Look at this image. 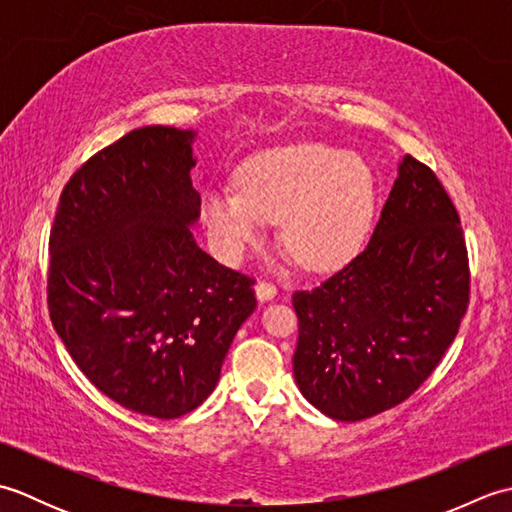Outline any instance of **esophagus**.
<instances>
[{
	"mask_svg": "<svg viewBox=\"0 0 512 512\" xmlns=\"http://www.w3.org/2000/svg\"><path fill=\"white\" fill-rule=\"evenodd\" d=\"M255 295H257V299L262 301V303H266V301H273V299L277 297V288H275L273 284H266V281H257V286H255Z\"/></svg>",
	"mask_w": 512,
	"mask_h": 512,
	"instance_id": "obj_1",
	"label": "esophagus"
}]
</instances>
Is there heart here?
Returning <instances> with one entry per match:
<instances>
[{
  "label": "heart",
  "mask_w": 512,
  "mask_h": 512,
  "mask_svg": "<svg viewBox=\"0 0 512 512\" xmlns=\"http://www.w3.org/2000/svg\"><path fill=\"white\" fill-rule=\"evenodd\" d=\"M237 189L202 191L200 217L226 262H242L281 220L303 266L330 268L361 244L376 206L374 171L356 154L323 143H292L246 160Z\"/></svg>",
  "instance_id": "heart-1"
}]
</instances>
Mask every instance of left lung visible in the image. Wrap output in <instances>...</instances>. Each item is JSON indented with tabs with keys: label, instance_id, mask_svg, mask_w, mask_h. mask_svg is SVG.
Masks as SVG:
<instances>
[{
	"label": "left lung",
	"instance_id": "8db88e82",
	"mask_svg": "<svg viewBox=\"0 0 512 512\" xmlns=\"http://www.w3.org/2000/svg\"><path fill=\"white\" fill-rule=\"evenodd\" d=\"M469 284L458 211L436 173L405 156L367 246L292 297L303 398L343 422L400 405L453 343Z\"/></svg>",
	"mask_w": 512,
	"mask_h": 512
}]
</instances>
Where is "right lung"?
I'll list each match as a JSON object with an SVG mask.
<instances>
[{
	"mask_svg": "<svg viewBox=\"0 0 512 512\" xmlns=\"http://www.w3.org/2000/svg\"><path fill=\"white\" fill-rule=\"evenodd\" d=\"M195 129L140 127L61 193L50 233L48 308L74 363L118 405L171 420L209 398L255 281L193 237Z\"/></svg>",
	"mask_w": 512,
	"mask_h": 512,
	"instance_id": "right-lung-1",
	"label": "right lung"
}]
</instances>
